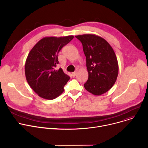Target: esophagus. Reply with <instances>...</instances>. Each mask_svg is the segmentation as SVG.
<instances>
[{
	"label": "esophagus",
	"mask_w": 148,
	"mask_h": 148,
	"mask_svg": "<svg viewBox=\"0 0 148 148\" xmlns=\"http://www.w3.org/2000/svg\"><path fill=\"white\" fill-rule=\"evenodd\" d=\"M76 74H77V71H75V72H74V73H72V74H71L73 77H75V76L76 75Z\"/></svg>",
	"instance_id": "34e87169"
}]
</instances>
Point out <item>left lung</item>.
Returning <instances> with one entry per match:
<instances>
[{"instance_id": "1", "label": "left lung", "mask_w": 148, "mask_h": 148, "mask_svg": "<svg viewBox=\"0 0 148 148\" xmlns=\"http://www.w3.org/2000/svg\"><path fill=\"white\" fill-rule=\"evenodd\" d=\"M82 43L86 57L88 78L84 84L90 93L100 95L110 90L118 74V61L114 50L103 38L95 34L75 36Z\"/></svg>"}]
</instances>
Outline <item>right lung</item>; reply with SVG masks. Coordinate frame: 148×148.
<instances>
[{
    "instance_id": "right-lung-1",
    "label": "right lung",
    "mask_w": 148,
    "mask_h": 148,
    "mask_svg": "<svg viewBox=\"0 0 148 148\" xmlns=\"http://www.w3.org/2000/svg\"><path fill=\"white\" fill-rule=\"evenodd\" d=\"M74 38L73 36L41 39L33 47L25 64L27 81L40 97L53 99L64 91V87L70 77L60 68L58 54L61 49Z\"/></svg>"
}]
</instances>
